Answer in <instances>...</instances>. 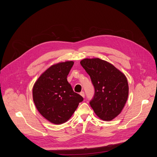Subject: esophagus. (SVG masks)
Here are the masks:
<instances>
[{
  "label": "esophagus",
  "mask_w": 157,
  "mask_h": 157,
  "mask_svg": "<svg viewBox=\"0 0 157 157\" xmlns=\"http://www.w3.org/2000/svg\"><path fill=\"white\" fill-rule=\"evenodd\" d=\"M80 95L82 97V98H84V96H85V94H84V93L83 92V91H82V92H81L80 93Z\"/></svg>",
  "instance_id": "obj_1"
}]
</instances>
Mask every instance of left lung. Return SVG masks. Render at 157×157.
<instances>
[{
  "label": "left lung",
  "instance_id": "obj_1",
  "mask_svg": "<svg viewBox=\"0 0 157 157\" xmlns=\"http://www.w3.org/2000/svg\"><path fill=\"white\" fill-rule=\"evenodd\" d=\"M80 63L95 89L89 102L95 114L102 121L114 119L121 114L128 98L126 76L114 65L98 58H85Z\"/></svg>",
  "mask_w": 157,
  "mask_h": 157
}]
</instances>
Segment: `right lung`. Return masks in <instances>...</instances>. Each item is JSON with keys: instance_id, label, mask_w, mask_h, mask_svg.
<instances>
[{"instance_id": "add662e5", "label": "right lung", "mask_w": 157, "mask_h": 157, "mask_svg": "<svg viewBox=\"0 0 157 157\" xmlns=\"http://www.w3.org/2000/svg\"><path fill=\"white\" fill-rule=\"evenodd\" d=\"M73 64V61H67L52 65L33 85V100L36 108L52 124L59 125L68 121L83 101L67 81Z\"/></svg>"}]
</instances>
